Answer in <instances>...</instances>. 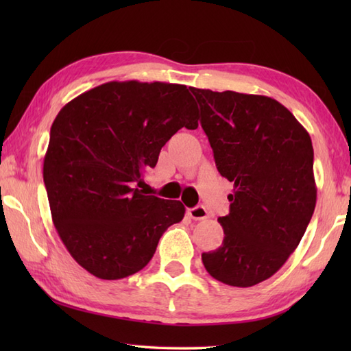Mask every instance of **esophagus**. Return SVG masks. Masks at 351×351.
<instances>
[{"mask_svg":"<svg viewBox=\"0 0 351 351\" xmlns=\"http://www.w3.org/2000/svg\"><path fill=\"white\" fill-rule=\"evenodd\" d=\"M189 215L193 220H205L208 219V211L204 205H197L195 208H190Z\"/></svg>","mask_w":351,"mask_h":351,"instance_id":"esophagus-1","label":"esophagus"}]
</instances>
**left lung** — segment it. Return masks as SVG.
Instances as JSON below:
<instances>
[{
    "label": "left lung",
    "mask_w": 351,
    "mask_h": 351,
    "mask_svg": "<svg viewBox=\"0 0 351 351\" xmlns=\"http://www.w3.org/2000/svg\"><path fill=\"white\" fill-rule=\"evenodd\" d=\"M217 170L234 182L225 238L202 253L214 279L247 288L287 263L317 202L314 147L308 131L280 102L263 95L190 87Z\"/></svg>",
    "instance_id": "obj_1"
}]
</instances>
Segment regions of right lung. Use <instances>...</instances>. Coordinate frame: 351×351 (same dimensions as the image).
Listing matches in <instances>:
<instances>
[{"instance_id": "right-lung-1", "label": "right lung", "mask_w": 351, "mask_h": 351, "mask_svg": "<svg viewBox=\"0 0 351 351\" xmlns=\"http://www.w3.org/2000/svg\"><path fill=\"white\" fill-rule=\"evenodd\" d=\"M197 121L187 86L160 81H110L60 110L43 182L57 232L84 270L106 280L140 271L164 230L184 219L180 200L137 187L170 137Z\"/></svg>"}]
</instances>
